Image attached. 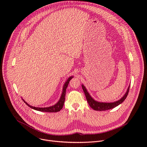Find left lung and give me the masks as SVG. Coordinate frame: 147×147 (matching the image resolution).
<instances>
[{
  "mask_svg": "<svg viewBox=\"0 0 147 147\" xmlns=\"http://www.w3.org/2000/svg\"><path fill=\"white\" fill-rule=\"evenodd\" d=\"M82 88L85 94L87 100L89 104L90 107L92 108L95 111H107L111 109H113L115 108L116 107H117L119 105L121 104L124 100L126 98L127 96L128 95V93L129 91L130 87H128V89L125 92V94L124 95V96L119 100L114 102H111V103H106V102H98L94 100L90 95V94L88 92L87 89L84 87V86L82 85Z\"/></svg>",
  "mask_w": 147,
  "mask_h": 147,
  "instance_id": "obj_1",
  "label": "left lung"
}]
</instances>
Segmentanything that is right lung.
I'll use <instances>...</instances> for the list:
<instances>
[{
    "mask_svg": "<svg viewBox=\"0 0 147 147\" xmlns=\"http://www.w3.org/2000/svg\"><path fill=\"white\" fill-rule=\"evenodd\" d=\"M73 78V76H71L66 81V82L65 83V84L63 86V92L61 94V95L60 96V98L59 99V100L58 101V102L57 103H56L55 105L52 106V107H47V108H37V107H32L28 103H27L23 99V100L24 102V103H26L27 105H28L29 107H30L31 108L38 111H40V112H59L62 108L63 107L65 103V95H66V88L68 86L69 83L70 82V81L71 80V79Z\"/></svg>",
    "mask_w": 147,
    "mask_h": 147,
    "instance_id": "right-lung-1",
    "label": "right lung"
}]
</instances>
